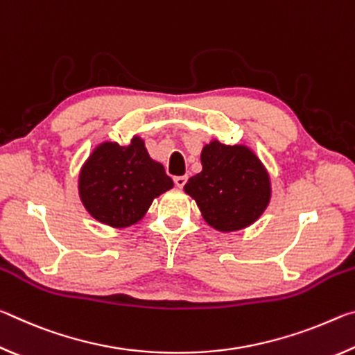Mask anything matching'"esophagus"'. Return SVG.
<instances>
[{
	"mask_svg": "<svg viewBox=\"0 0 355 355\" xmlns=\"http://www.w3.org/2000/svg\"><path fill=\"white\" fill-rule=\"evenodd\" d=\"M186 180H188V177L182 175V177H175V178H173V182H175L177 188H183V186L186 184Z\"/></svg>",
	"mask_w": 355,
	"mask_h": 355,
	"instance_id": "34e87169",
	"label": "esophagus"
}]
</instances>
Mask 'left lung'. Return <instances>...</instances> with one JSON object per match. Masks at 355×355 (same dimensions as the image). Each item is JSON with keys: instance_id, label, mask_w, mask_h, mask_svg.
<instances>
[{"instance_id": "obj_1", "label": "left lung", "mask_w": 355, "mask_h": 355, "mask_svg": "<svg viewBox=\"0 0 355 355\" xmlns=\"http://www.w3.org/2000/svg\"><path fill=\"white\" fill-rule=\"evenodd\" d=\"M200 161L202 172L188 180L184 192L207 224L225 233L254 224L271 200V180L258 156L214 139L202 148Z\"/></svg>"}]
</instances>
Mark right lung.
Masks as SVG:
<instances>
[{
    "mask_svg": "<svg viewBox=\"0 0 355 355\" xmlns=\"http://www.w3.org/2000/svg\"><path fill=\"white\" fill-rule=\"evenodd\" d=\"M172 188V178L163 164L150 158L139 136H133L128 146L101 142L78 178V192L87 213L114 228L137 224L153 199Z\"/></svg>",
    "mask_w": 355,
    "mask_h": 355,
    "instance_id": "right-lung-1",
    "label": "right lung"
}]
</instances>
